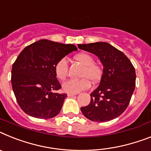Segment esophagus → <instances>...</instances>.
Instances as JSON below:
<instances>
[{"label": "esophagus", "instance_id": "34e87169", "mask_svg": "<svg viewBox=\"0 0 151 151\" xmlns=\"http://www.w3.org/2000/svg\"><path fill=\"white\" fill-rule=\"evenodd\" d=\"M75 93H68V97H73V96H75Z\"/></svg>", "mask_w": 151, "mask_h": 151}]
</instances>
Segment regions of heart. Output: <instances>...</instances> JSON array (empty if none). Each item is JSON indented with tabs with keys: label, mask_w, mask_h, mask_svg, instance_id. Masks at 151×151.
I'll return each instance as SVG.
<instances>
[{
	"label": "heart",
	"mask_w": 151,
	"mask_h": 151,
	"mask_svg": "<svg viewBox=\"0 0 151 151\" xmlns=\"http://www.w3.org/2000/svg\"><path fill=\"white\" fill-rule=\"evenodd\" d=\"M74 59L84 67L81 73L83 78L80 80H68L64 82L62 87L65 92L77 93L91 87L92 83H97L102 77V69L99 65L94 64V59L87 53H80L74 56ZM56 77L60 80L65 79L68 73V62L66 58H61L54 67Z\"/></svg>",
	"instance_id": "heart-1"
}]
</instances>
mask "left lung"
Wrapping results in <instances>:
<instances>
[{
  "instance_id": "8db88e82",
  "label": "left lung",
  "mask_w": 151,
  "mask_h": 151,
  "mask_svg": "<svg viewBox=\"0 0 151 151\" xmlns=\"http://www.w3.org/2000/svg\"><path fill=\"white\" fill-rule=\"evenodd\" d=\"M78 47L95 54L103 64L99 86L91 93V102L81 108L94 122L116 118L126 110L135 89L134 66L123 52L107 42L78 44Z\"/></svg>"
}]
</instances>
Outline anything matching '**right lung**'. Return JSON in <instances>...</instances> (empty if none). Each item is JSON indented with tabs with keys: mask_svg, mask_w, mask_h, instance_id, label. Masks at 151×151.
Instances as JSON below:
<instances>
[{
	"mask_svg": "<svg viewBox=\"0 0 151 151\" xmlns=\"http://www.w3.org/2000/svg\"><path fill=\"white\" fill-rule=\"evenodd\" d=\"M75 45L40 40L21 52L11 70V84L19 106L27 114L49 119L60 113L66 93L60 89L54 67L57 62L72 51Z\"/></svg>",
	"mask_w": 151,
	"mask_h": 151,
	"instance_id": "1",
	"label": "right lung"
}]
</instances>
